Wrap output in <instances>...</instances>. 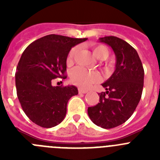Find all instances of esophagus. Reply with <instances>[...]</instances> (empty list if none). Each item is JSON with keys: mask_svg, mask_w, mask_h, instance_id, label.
I'll return each mask as SVG.
<instances>
[{"mask_svg": "<svg viewBox=\"0 0 160 160\" xmlns=\"http://www.w3.org/2000/svg\"><path fill=\"white\" fill-rule=\"evenodd\" d=\"M78 93H79V94H86V93H87V90H83V89H82V88H79L78 89Z\"/></svg>", "mask_w": 160, "mask_h": 160, "instance_id": "obj_1", "label": "esophagus"}]
</instances>
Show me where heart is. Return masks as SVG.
I'll return each mask as SVG.
<instances>
[{
    "label": "heart",
    "instance_id": "b5f03b06",
    "mask_svg": "<svg viewBox=\"0 0 160 160\" xmlns=\"http://www.w3.org/2000/svg\"><path fill=\"white\" fill-rule=\"evenodd\" d=\"M92 49L94 56L100 60H106L110 55L108 48L103 45H94L92 46ZM77 50V47H73L70 49L67 57L68 63L72 62ZM100 79L101 77L98 72L90 71L80 66L73 68L70 72V80L72 82L82 88H87L91 83L100 81Z\"/></svg>",
    "mask_w": 160,
    "mask_h": 160
}]
</instances>
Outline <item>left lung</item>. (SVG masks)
I'll use <instances>...</instances> for the list:
<instances>
[{
	"mask_svg": "<svg viewBox=\"0 0 160 160\" xmlns=\"http://www.w3.org/2000/svg\"><path fill=\"white\" fill-rule=\"evenodd\" d=\"M99 42L112 48L115 70L102 84L106 91L98 94L99 102L88 107L87 112L95 125L111 129L124 123L135 111L142 96L144 70L137 51L127 42L114 36Z\"/></svg>",
	"mask_w": 160,
	"mask_h": 160,
	"instance_id": "1",
	"label": "left lung"
}]
</instances>
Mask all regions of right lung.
Returning <instances> with one entry per match:
<instances>
[{"instance_id": "right-lung-1", "label": "right lung", "mask_w": 160, "mask_h": 160, "mask_svg": "<svg viewBox=\"0 0 160 160\" xmlns=\"http://www.w3.org/2000/svg\"><path fill=\"white\" fill-rule=\"evenodd\" d=\"M87 38L49 34L31 43L22 53L15 73L17 94L32 122L50 128L62 122L67 102L78 94L74 86L53 87L57 78H66V59L72 47Z\"/></svg>"}]
</instances>
